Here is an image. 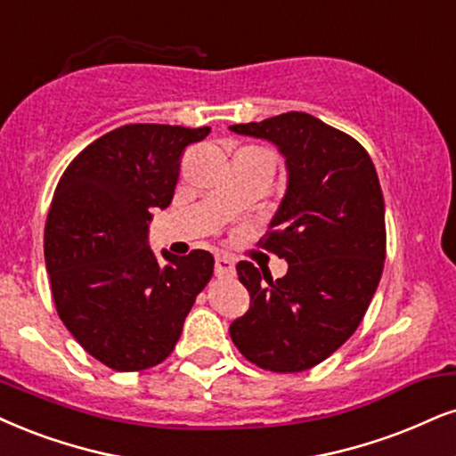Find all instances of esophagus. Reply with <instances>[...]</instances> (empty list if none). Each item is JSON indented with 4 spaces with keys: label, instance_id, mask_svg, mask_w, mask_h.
<instances>
[{
    "label": "esophagus",
    "instance_id": "1",
    "mask_svg": "<svg viewBox=\"0 0 456 456\" xmlns=\"http://www.w3.org/2000/svg\"><path fill=\"white\" fill-rule=\"evenodd\" d=\"M216 274L217 277H232L234 274V260L228 256L216 257Z\"/></svg>",
    "mask_w": 456,
    "mask_h": 456
}]
</instances>
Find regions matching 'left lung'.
<instances>
[{
	"label": "left lung",
	"instance_id": "left-lung-1",
	"mask_svg": "<svg viewBox=\"0 0 456 456\" xmlns=\"http://www.w3.org/2000/svg\"><path fill=\"white\" fill-rule=\"evenodd\" d=\"M230 131L277 145L288 190L264 249L288 262L273 281L239 262L251 305L230 325L245 359L271 372H302L328 359L362 323L385 264V199L372 159L355 139L305 111Z\"/></svg>",
	"mask_w": 456,
	"mask_h": 456
}]
</instances>
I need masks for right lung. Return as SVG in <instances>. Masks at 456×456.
I'll list each match as a JSON object with an SVG mask.
<instances>
[{"label":"right lung","mask_w":456,"mask_h":456,"mask_svg":"<svg viewBox=\"0 0 456 456\" xmlns=\"http://www.w3.org/2000/svg\"><path fill=\"white\" fill-rule=\"evenodd\" d=\"M209 126L126 125L82 150L54 190L44 257L61 322L86 353L118 372L171 355L213 256L148 245L151 211L167 209L190 143Z\"/></svg>","instance_id":"obj_1"}]
</instances>
